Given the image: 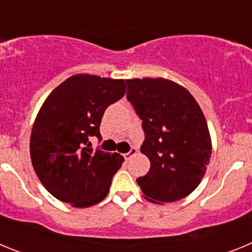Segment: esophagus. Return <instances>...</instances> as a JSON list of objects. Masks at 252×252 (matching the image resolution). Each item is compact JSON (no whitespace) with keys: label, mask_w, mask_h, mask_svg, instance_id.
Returning <instances> with one entry per match:
<instances>
[{"label":"esophagus","mask_w":252,"mask_h":252,"mask_svg":"<svg viewBox=\"0 0 252 252\" xmlns=\"http://www.w3.org/2000/svg\"><path fill=\"white\" fill-rule=\"evenodd\" d=\"M136 154H137V149L136 148H131L130 151L125 154L124 157H125V159H126V160H130L131 158H132L133 155H136Z\"/></svg>","instance_id":"34e87169"}]
</instances>
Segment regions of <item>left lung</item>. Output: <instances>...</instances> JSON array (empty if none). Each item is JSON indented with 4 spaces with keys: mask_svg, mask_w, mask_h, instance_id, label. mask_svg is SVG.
<instances>
[{
    "mask_svg": "<svg viewBox=\"0 0 252 252\" xmlns=\"http://www.w3.org/2000/svg\"><path fill=\"white\" fill-rule=\"evenodd\" d=\"M127 99L142 120L141 153L150 170L136 182L150 202H175L201 183L212 154L208 126L190 93L164 78L127 79Z\"/></svg>",
    "mask_w": 252,
    "mask_h": 252,
    "instance_id": "8db88e82",
    "label": "left lung"
}]
</instances>
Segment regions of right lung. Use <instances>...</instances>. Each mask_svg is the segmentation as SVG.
<instances>
[{
	"instance_id": "right-lung-1",
	"label": "right lung",
	"mask_w": 252,
	"mask_h": 252,
	"mask_svg": "<svg viewBox=\"0 0 252 252\" xmlns=\"http://www.w3.org/2000/svg\"><path fill=\"white\" fill-rule=\"evenodd\" d=\"M124 79L77 74L55 88L35 119L30 157L37 178L57 199L77 208L103 201L124 158L93 149L110 104L124 97Z\"/></svg>"
}]
</instances>
